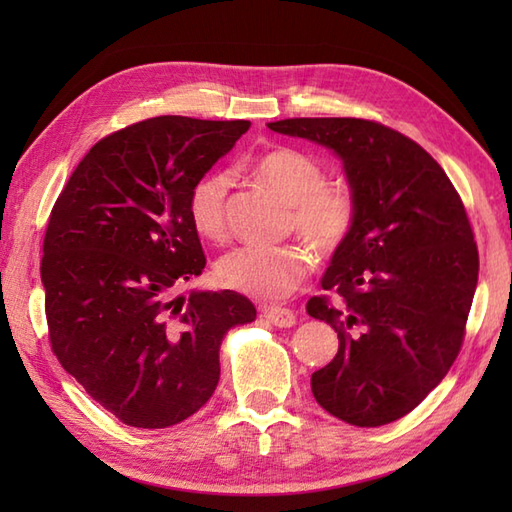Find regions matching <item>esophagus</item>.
Wrapping results in <instances>:
<instances>
[{"label":"esophagus","mask_w":512,"mask_h":512,"mask_svg":"<svg viewBox=\"0 0 512 512\" xmlns=\"http://www.w3.org/2000/svg\"><path fill=\"white\" fill-rule=\"evenodd\" d=\"M262 314L264 317L277 325V328H292V325L297 323V317L295 312L288 310V308H277V306H270V308H262Z\"/></svg>","instance_id":"1"}]
</instances>
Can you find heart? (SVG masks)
<instances>
[{
	"label": "heart",
	"instance_id": "heart-1",
	"mask_svg": "<svg viewBox=\"0 0 512 512\" xmlns=\"http://www.w3.org/2000/svg\"><path fill=\"white\" fill-rule=\"evenodd\" d=\"M253 176L288 202V228L317 253H334L354 222L352 193L339 184H323V167L299 149L279 147L259 156ZM231 178L224 171H209L193 182L187 200L195 233L211 242L226 235V195ZM310 270L306 250L299 246H244L217 262L220 284L257 301H279L292 295Z\"/></svg>",
	"mask_w": 512,
	"mask_h": 512
}]
</instances>
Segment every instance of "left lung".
<instances>
[{"instance_id":"8db88e82","label":"left lung","mask_w":512,"mask_h":512,"mask_svg":"<svg viewBox=\"0 0 512 512\" xmlns=\"http://www.w3.org/2000/svg\"><path fill=\"white\" fill-rule=\"evenodd\" d=\"M277 134L334 151L354 222L321 277L328 297L308 314L339 336L332 363L312 374L319 405L356 427L416 409L458 356L480 257L458 191L411 138L363 118H286Z\"/></svg>"}]
</instances>
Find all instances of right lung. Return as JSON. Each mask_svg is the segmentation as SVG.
I'll use <instances>...</instances> for the list:
<instances>
[{"label":"right lung","mask_w":512,"mask_h":512,"mask_svg":"<svg viewBox=\"0 0 512 512\" xmlns=\"http://www.w3.org/2000/svg\"><path fill=\"white\" fill-rule=\"evenodd\" d=\"M248 121L158 116L99 140L54 204L41 284L52 352L83 389L138 429L193 416L220 380L224 334L255 321L233 290H171L202 273L193 182Z\"/></svg>","instance_id":"obj_1"}]
</instances>
